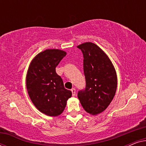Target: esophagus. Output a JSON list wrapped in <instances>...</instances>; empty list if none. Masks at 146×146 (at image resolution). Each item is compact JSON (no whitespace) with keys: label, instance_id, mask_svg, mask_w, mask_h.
<instances>
[{"label":"esophagus","instance_id":"obj_1","mask_svg":"<svg viewBox=\"0 0 146 146\" xmlns=\"http://www.w3.org/2000/svg\"><path fill=\"white\" fill-rule=\"evenodd\" d=\"M71 91H72V96H74L76 95V89L72 88L71 90Z\"/></svg>","mask_w":146,"mask_h":146}]
</instances>
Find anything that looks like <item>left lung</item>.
Here are the masks:
<instances>
[{
	"label": "left lung",
	"instance_id": "1",
	"mask_svg": "<svg viewBox=\"0 0 146 146\" xmlns=\"http://www.w3.org/2000/svg\"><path fill=\"white\" fill-rule=\"evenodd\" d=\"M84 57L86 87L78 92L83 108L96 115L104 111L114 97L117 88L115 68L100 48L92 42L77 46Z\"/></svg>",
	"mask_w": 146,
	"mask_h": 146
}]
</instances>
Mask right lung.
<instances>
[{"instance_id":"right-lung-1","label":"right lung","mask_w":146,"mask_h":146,"mask_svg":"<svg viewBox=\"0 0 146 146\" xmlns=\"http://www.w3.org/2000/svg\"><path fill=\"white\" fill-rule=\"evenodd\" d=\"M66 52L48 49L39 53L31 62L27 76V88L32 102L40 111L50 116L62 113L72 92L64 88L56 67Z\"/></svg>"}]
</instances>
